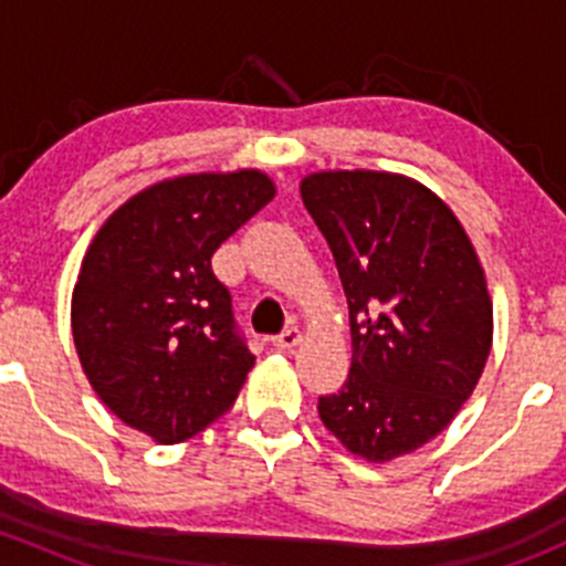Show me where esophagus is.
Masks as SVG:
<instances>
[{
  "label": "esophagus",
  "mask_w": 566,
  "mask_h": 566,
  "mask_svg": "<svg viewBox=\"0 0 566 566\" xmlns=\"http://www.w3.org/2000/svg\"><path fill=\"white\" fill-rule=\"evenodd\" d=\"M295 345H301V331L298 328H284L282 334L273 336V347H276V350H293Z\"/></svg>",
  "instance_id": "esophagus-1"
}]
</instances>
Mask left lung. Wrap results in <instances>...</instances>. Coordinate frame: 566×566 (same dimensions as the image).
<instances>
[{
    "mask_svg": "<svg viewBox=\"0 0 566 566\" xmlns=\"http://www.w3.org/2000/svg\"><path fill=\"white\" fill-rule=\"evenodd\" d=\"M301 197L336 260L353 364L319 397L325 430L356 458L389 462L447 430L493 345V301L458 216L413 177L328 169Z\"/></svg>",
    "mask_w": 566,
    "mask_h": 566,
    "instance_id": "1",
    "label": "left lung"
}]
</instances>
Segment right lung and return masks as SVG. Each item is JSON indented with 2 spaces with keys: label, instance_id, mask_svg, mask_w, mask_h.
Masks as SVG:
<instances>
[{
  "label": "right lung",
  "instance_id": "add662e5",
  "mask_svg": "<svg viewBox=\"0 0 566 566\" xmlns=\"http://www.w3.org/2000/svg\"><path fill=\"white\" fill-rule=\"evenodd\" d=\"M276 197L260 169L153 182L104 221L71 298L78 361L101 402L156 443H180L238 399L254 356L213 251Z\"/></svg>",
  "mask_w": 566,
  "mask_h": 566
}]
</instances>
